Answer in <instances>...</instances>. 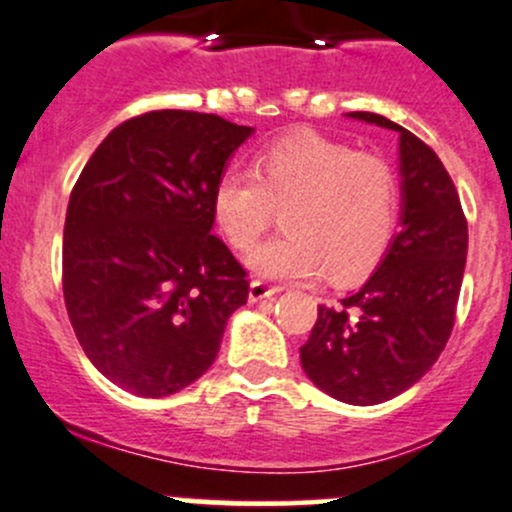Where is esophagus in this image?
Wrapping results in <instances>:
<instances>
[{
  "mask_svg": "<svg viewBox=\"0 0 512 512\" xmlns=\"http://www.w3.org/2000/svg\"><path fill=\"white\" fill-rule=\"evenodd\" d=\"M279 291H281V286L269 284V281H264V279L250 281V301H262V298L274 296V293H279Z\"/></svg>",
  "mask_w": 512,
  "mask_h": 512,
  "instance_id": "1",
  "label": "esophagus"
}]
</instances>
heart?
I'll return each mask as SVG.
<instances>
[{
    "instance_id": "heart-1",
    "label": "heart",
    "mask_w": 512,
    "mask_h": 512,
    "mask_svg": "<svg viewBox=\"0 0 512 512\" xmlns=\"http://www.w3.org/2000/svg\"><path fill=\"white\" fill-rule=\"evenodd\" d=\"M397 207L399 182L387 158L315 132L267 144L252 173L223 170L211 192L216 226L236 250H250L281 209L286 231L248 257L255 272L274 279L327 269L344 284L366 274L390 243Z\"/></svg>"
}]
</instances>
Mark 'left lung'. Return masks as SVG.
Masks as SVG:
<instances>
[{
	"instance_id": "1",
	"label": "left lung",
	"mask_w": 512,
	"mask_h": 512,
	"mask_svg": "<svg viewBox=\"0 0 512 512\" xmlns=\"http://www.w3.org/2000/svg\"><path fill=\"white\" fill-rule=\"evenodd\" d=\"M349 117L399 132L402 231L361 289L317 305L301 363L322 392L368 407L419 383L443 354L467 262V219L431 146L383 115Z\"/></svg>"
}]
</instances>
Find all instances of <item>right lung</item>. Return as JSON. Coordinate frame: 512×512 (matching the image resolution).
I'll list each match as a JSON object with an SVG mask.
<instances>
[{"mask_svg":"<svg viewBox=\"0 0 512 512\" xmlns=\"http://www.w3.org/2000/svg\"><path fill=\"white\" fill-rule=\"evenodd\" d=\"M250 134L219 115L151 110L117 125L76 180L64 303L84 354L132 395L195 383L248 301V272L211 236V192Z\"/></svg>","mask_w":512,"mask_h":512,"instance_id":"1","label":"right lung"}]
</instances>
